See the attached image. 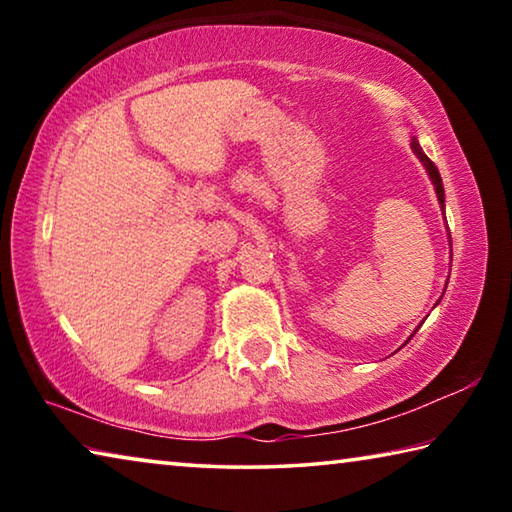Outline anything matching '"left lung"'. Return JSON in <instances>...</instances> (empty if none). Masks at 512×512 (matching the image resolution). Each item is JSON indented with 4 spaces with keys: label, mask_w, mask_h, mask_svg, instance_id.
I'll list each match as a JSON object with an SVG mask.
<instances>
[{
    "label": "left lung",
    "mask_w": 512,
    "mask_h": 512,
    "mask_svg": "<svg viewBox=\"0 0 512 512\" xmlns=\"http://www.w3.org/2000/svg\"><path fill=\"white\" fill-rule=\"evenodd\" d=\"M411 149H413V153L418 155V158L422 160V164L424 167H427V171H429V176H431V180H433V187H436V194H438V201H440V205L445 207V189H443V180H440V173H438V169H436V164H433L427 155H424V151L420 149V144L418 142H411Z\"/></svg>",
    "instance_id": "obj_1"
}]
</instances>
